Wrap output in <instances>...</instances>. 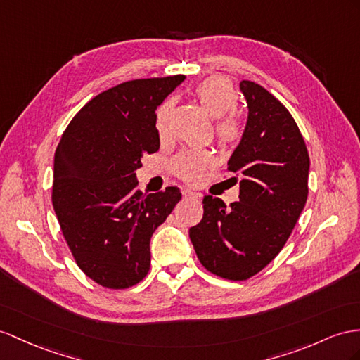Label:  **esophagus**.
Wrapping results in <instances>:
<instances>
[{
	"instance_id": "obj_1",
	"label": "esophagus",
	"mask_w": 360,
	"mask_h": 360,
	"mask_svg": "<svg viewBox=\"0 0 360 360\" xmlns=\"http://www.w3.org/2000/svg\"><path fill=\"white\" fill-rule=\"evenodd\" d=\"M199 196H200L199 193L193 191V190H190V188H184V190H182V198H186V199H188V198H199Z\"/></svg>"
}]
</instances>
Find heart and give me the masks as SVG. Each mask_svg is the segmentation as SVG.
Instances as JSON below:
<instances>
[{"instance_id":"b5f03b06","label":"heart","mask_w":360,"mask_h":360,"mask_svg":"<svg viewBox=\"0 0 360 360\" xmlns=\"http://www.w3.org/2000/svg\"><path fill=\"white\" fill-rule=\"evenodd\" d=\"M196 96L200 106L213 118H220L216 126L217 136L222 143L236 140L240 132L236 117L226 115L233 112L238 103V96L233 85L222 77H210L196 88ZM173 108V100L169 98L156 110V131L161 136L167 134L169 117ZM211 164V156L207 152H184L173 162L174 172L184 181L198 182L207 172Z\"/></svg>"}]
</instances>
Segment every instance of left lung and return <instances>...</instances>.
<instances>
[{
    "label": "left lung",
    "instance_id": "obj_1",
    "mask_svg": "<svg viewBox=\"0 0 360 360\" xmlns=\"http://www.w3.org/2000/svg\"><path fill=\"white\" fill-rule=\"evenodd\" d=\"M248 118L228 170L240 174L238 202L204 196V217L190 228L199 262L226 280L266 268L297 225L307 200L310 160L293 117L269 91L240 82ZM237 182V178H234Z\"/></svg>",
    "mask_w": 360,
    "mask_h": 360
}]
</instances>
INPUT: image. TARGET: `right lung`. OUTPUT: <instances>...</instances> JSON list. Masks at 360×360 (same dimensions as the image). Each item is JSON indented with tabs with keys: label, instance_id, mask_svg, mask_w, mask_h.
Returning a JSON list of instances; mask_svg holds the SVG:
<instances>
[{
	"label": "right lung",
	"instance_id": "add662e5",
	"mask_svg": "<svg viewBox=\"0 0 360 360\" xmlns=\"http://www.w3.org/2000/svg\"><path fill=\"white\" fill-rule=\"evenodd\" d=\"M184 76L138 79L82 108L54 153L53 208L79 268L126 289L150 268V237L181 199L178 187L143 195L135 170L160 149L156 114Z\"/></svg>",
	"mask_w": 360,
	"mask_h": 360
}]
</instances>
